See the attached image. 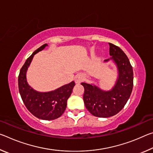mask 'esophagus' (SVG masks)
I'll list each match as a JSON object with an SVG mask.
<instances>
[{"label": "esophagus", "mask_w": 153, "mask_h": 153, "mask_svg": "<svg viewBox=\"0 0 153 153\" xmlns=\"http://www.w3.org/2000/svg\"><path fill=\"white\" fill-rule=\"evenodd\" d=\"M75 82H76V84H79L83 80V77L81 76V75H76L75 76Z\"/></svg>", "instance_id": "34e87169"}]
</instances>
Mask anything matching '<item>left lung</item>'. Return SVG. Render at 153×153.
<instances>
[{
    "label": "left lung",
    "mask_w": 153,
    "mask_h": 153,
    "mask_svg": "<svg viewBox=\"0 0 153 153\" xmlns=\"http://www.w3.org/2000/svg\"><path fill=\"white\" fill-rule=\"evenodd\" d=\"M109 44V54L112 56L104 63L113 62L117 67V77L110 90H103L94 84L82 82L84 105L95 117H109L116 115L128 102L133 88L134 74L128 56L118 46Z\"/></svg>",
    "instance_id": "obj_1"
}]
</instances>
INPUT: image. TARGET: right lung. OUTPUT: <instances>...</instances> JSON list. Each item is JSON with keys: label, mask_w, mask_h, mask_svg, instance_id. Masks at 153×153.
<instances>
[{"label": "right lung", "mask_w": 153, "mask_h": 153, "mask_svg": "<svg viewBox=\"0 0 153 153\" xmlns=\"http://www.w3.org/2000/svg\"><path fill=\"white\" fill-rule=\"evenodd\" d=\"M47 46V44L41 46L25 61L18 77V86L23 102L32 115L40 120H53L60 117L64 113L75 82L72 81L49 92L37 91L30 86L26 77L28 67L36 54Z\"/></svg>", "instance_id": "1"}]
</instances>
